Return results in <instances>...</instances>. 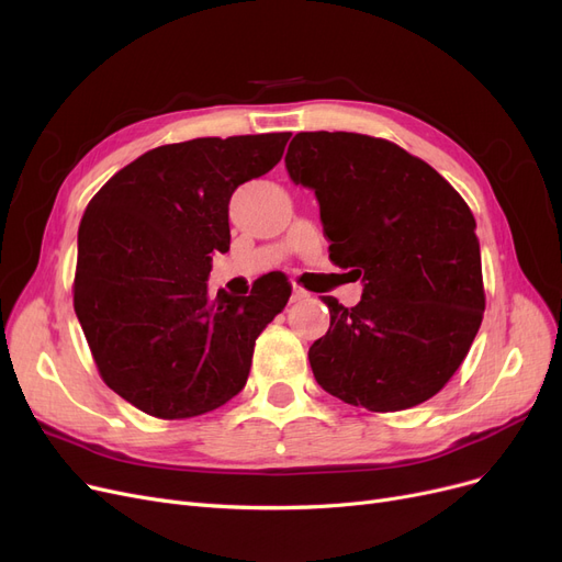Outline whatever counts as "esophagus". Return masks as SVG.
Returning a JSON list of instances; mask_svg holds the SVG:
<instances>
[{"label": "esophagus", "mask_w": 562, "mask_h": 562, "mask_svg": "<svg viewBox=\"0 0 562 562\" xmlns=\"http://www.w3.org/2000/svg\"><path fill=\"white\" fill-rule=\"evenodd\" d=\"M305 299H310L307 291L301 289V286H294V291H291V301L299 303V301H305Z\"/></svg>", "instance_id": "obj_1"}]
</instances>
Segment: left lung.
I'll use <instances>...</instances> for the list:
<instances>
[{
	"instance_id": "obj_1",
	"label": "left lung",
	"mask_w": 562,
	"mask_h": 562,
	"mask_svg": "<svg viewBox=\"0 0 562 562\" xmlns=\"http://www.w3.org/2000/svg\"><path fill=\"white\" fill-rule=\"evenodd\" d=\"M294 183L314 190L330 261L362 280L310 347L316 383L376 413L434 397L467 358L484 314L475 217L461 194L402 146L360 133H299Z\"/></svg>"
}]
</instances>
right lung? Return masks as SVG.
<instances>
[{
	"mask_svg": "<svg viewBox=\"0 0 562 562\" xmlns=\"http://www.w3.org/2000/svg\"><path fill=\"white\" fill-rule=\"evenodd\" d=\"M291 133L165 144L93 194L72 305L101 379L146 416L183 420L238 395L255 341L291 296L284 273L209 301L211 255L229 250L232 192L280 162Z\"/></svg>",
	"mask_w": 562,
	"mask_h": 562,
	"instance_id": "obj_1",
	"label": "right lung"
}]
</instances>
